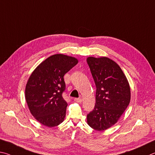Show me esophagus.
<instances>
[{"label":"esophagus","instance_id":"obj_1","mask_svg":"<svg viewBox=\"0 0 155 155\" xmlns=\"http://www.w3.org/2000/svg\"><path fill=\"white\" fill-rule=\"evenodd\" d=\"M74 101H75V102L78 103V104H80V103H82V99H81V98H75V99H74Z\"/></svg>","mask_w":155,"mask_h":155}]
</instances>
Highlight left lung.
<instances>
[{"mask_svg": "<svg viewBox=\"0 0 155 155\" xmlns=\"http://www.w3.org/2000/svg\"><path fill=\"white\" fill-rule=\"evenodd\" d=\"M96 85V103L87 115V123L104 131L117 123L131 100V89L120 66L107 57L86 58Z\"/></svg>", "mask_w": 155, "mask_h": 155, "instance_id": "left-lung-1", "label": "left lung"}]
</instances>
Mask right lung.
<instances>
[{
	"mask_svg": "<svg viewBox=\"0 0 155 155\" xmlns=\"http://www.w3.org/2000/svg\"><path fill=\"white\" fill-rule=\"evenodd\" d=\"M78 62L75 57L54 54L41 62L29 77L26 101L31 114L43 125L54 127L64 121L67 103L62 97L63 77Z\"/></svg>",
	"mask_w": 155,
	"mask_h": 155,
	"instance_id": "obj_1",
	"label": "right lung"
}]
</instances>
